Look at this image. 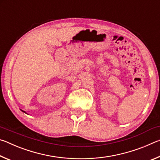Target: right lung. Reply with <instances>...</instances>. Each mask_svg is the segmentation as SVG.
Wrapping results in <instances>:
<instances>
[{
  "label": "right lung",
  "mask_w": 160,
  "mask_h": 160,
  "mask_svg": "<svg viewBox=\"0 0 160 160\" xmlns=\"http://www.w3.org/2000/svg\"><path fill=\"white\" fill-rule=\"evenodd\" d=\"M23 112H25H25H24V111H23Z\"/></svg>",
  "instance_id": "right-lung-1"
}]
</instances>
